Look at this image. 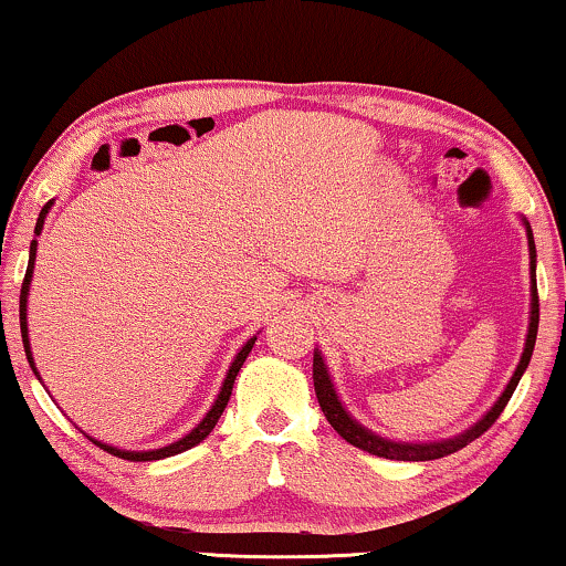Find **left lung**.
Wrapping results in <instances>:
<instances>
[{"mask_svg": "<svg viewBox=\"0 0 566 566\" xmlns=\"http://www.w3.org/2000/svg\"><path fill=\"white\" fill-rule=\"evenodd\" d=\"M525 230H527V247H530V327H527V338H525V352H522L520 365H517V369H514L512 380H509L504 394H501L499 401L485 411L483 420H478L470 430L459 432V436L446 438V441H436V443L388 441V438L378 436V432L361 428V424L354 420L352 415H348L346 407L338 399L336 388H333L331 373H327L323 354L315 352V359H312V380H315V394H317L319 409H323L327 422L333 424V430H336L346 443L357 446V449L367 451V453H375V457L396 459V462H430V459L449 457V453L464 449L467 443H472L475 438L483 436V432L499 420V415L504 411L509 399H512L514 388H517L522 373H525L527 365H530V357H533V348H535V336H538V283H535V241H533V230H530L527 220H525Z\"/></svg>", "mask_w": 566, "mask_h": 566, "instance_id": "left-lung-1", "label": "left lung"}]
</instances>
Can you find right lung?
I'll list each match as a JSON object with an SVG mask.
<instances>
[{"label":"right lung","mask_w":566,"mask_h":566,"mask_svg":"<svg viewBox=\"0 0 566 566\" xmlns=\"http://www.w3.org/2000/svg\"><path fill=\"white\" fill-rule=\"evenodd\" d=\"M52 205H54V199L46 201L44 209H41V214H39V220H36V230H33V233H36V235H41V228H44V218H46L49 207H52ZM36 243H39L36 239L31 241V254H28V270H25V277H23V289H20V333H23L25 357H28V365H31L33 373H36V365H33V357H31V340H28L25 310H28V289H31V277H33V262H36ZM254 340H256V336L249 338L247 344L241 346V352L235 354L233 361H230V369H228V375H226V382H222V388H220L218 399H214V403H212V409H209L207 415H205V420H201L191 432H186V436L180 438V441L170 443V446H163V449H151V451H125V449H115V446H107V443H102V441H94V438H91V441H94L96 446H99V449H104L107 453H113V457L128 459V462H155V459L176 457V453L188 451V449H191V446L201 443V441H205V438L209 436V432H212L214 424H218L222 411H226L228 399H230V390H233V382H235V375H239L241 365H243V361H247L251 346H254ZM36 378H39V373H36ZM39 380H41V378H39Z\"/></svg>","instance_id":"right-lung-1"}]
</instances>
